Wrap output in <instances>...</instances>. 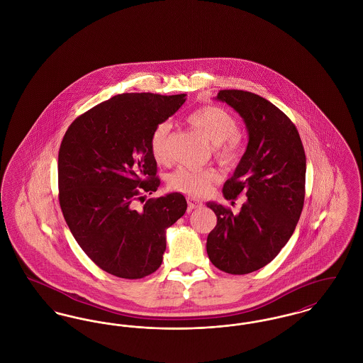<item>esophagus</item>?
Listing matches in <instances>:
<instances>
[{
  "instance_id": "obj_1",
  "label": "esophagus",
  "mask_w": 363,
  "mask_h": 363,
  "mask_svg": "<svg viewBox=\"0 0 363 363\" xmlns=\"http://www.w3.org/2000/svg\"><path fill=\"white\" fill-rule=\"evenodd\" d=\"M187 202H189V208H190L191 210L201 209V208L203 206L202 201H199V199H196V198H189Z\"/></svg>"
}]
</instances>
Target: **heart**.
Segmentation results:
<instances>
[{"mask_svg":"<svg viewBox=\"0 0 363 363\" xmlns=\"http://www.w3.org/2000/svg\"><path fill=\"white\" fill-rule=\"evenodd\" d=\"M191 125L202 135L214 149L216 155L225 164H232L239 155L238 123L233 116L220 106H203L194 111L187 117ZM169 123L164 121L154 128L150 138V149L155 161L165 162L168 160V134ZM217 180V173L213 169H195L182 167L173 173L169 184L173 190L189 195H203L210 184Z\"/></svg>","mask_w":363,"mask_h":363,"instance_id":"b5f03b06","label":"heart"}]
</instances>
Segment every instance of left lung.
Masks as SVG:
<instances>
[{"mask_svg": "<svg viewBox=\"0 0 363 363\" xmlns=\"http://www.w3.org/2000/svg\"><path fill=\"white\" fill-rule=\"evenodd\" d=\"M216 99L243 118L248 135L246 152L223 194L225 199L239 194L247 199L238 214L206 203L217 216L206 251L220 270L246 274L272 262L295 230L305 202V150L292 121L265 98L221 90Z\"/></svg>", "mask_w": 363, "mask_h": 363, "instance_id": "8db88e82", "label": "left lung"}]
</instances>
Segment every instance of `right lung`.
I'll list each match as a JSON object with an SVG mask.
<instances>
[{"instance_id":"right-lung-1","label":"right lung","mask_w":363,"mask_h":363,"mask_svg":"<svg viewBox=\"0 0 363 363\" xmlns=\"http://www.w3.org/2000/svg\"><path fill=\"white\" fill-rule=\"evenodd\" d=\"M186 94L125 93L101 102L69 125L58 152L60 206L77 245L102 270L142 279L162 264L167 229L187 210L180 192L135 201L160 186L150 149L154 128Z\"/></svg>"}]
</instances>
